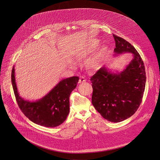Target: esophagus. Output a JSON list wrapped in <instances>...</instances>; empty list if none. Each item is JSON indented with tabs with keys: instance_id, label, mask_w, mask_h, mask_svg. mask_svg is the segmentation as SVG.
<instances>
[{
	"instance_id": "esophagus-1",
	"label": "esophagus",
	"mask_w": 160,
	"mask_h": 160,
	"mask_svg": "<svg viewBox=\"0 0 160 160\" xmlns=\"http://www.w3.org/2000/svg\"><path fill=\"white\" fill-rule=\"evenodd\" d=\"M86 79L83 77V76H81L79 78V82L81 83V82H86Z\"/></svg>"
}]
</instances>
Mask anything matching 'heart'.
<instances>
[{"label":"heart","instance_id":"1","mask_svg":"<svg viewBox=\"0 0 160 160\" xmlns=\"http://www.w3.org/2000/svg\"><path fill=\"white\" fill-rule=\"evenodd\" d=\"M98 46V42H94V43H91L89 45L84 47L79 53L78 57L80 58H83L86 57L88 55L91 54L93 52H94L97 47ZM102 52H99L98 53L96 54L94 57H93L89 61V65L92 67V68H97L98 67L102 62Z\"/></svg>","mask_w":160,"mask_h":160}]
</instances>
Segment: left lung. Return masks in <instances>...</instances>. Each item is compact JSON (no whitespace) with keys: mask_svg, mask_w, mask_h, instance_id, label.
<instances>
[{"mask_svg":"<svg viewBox=\"0 0 160 160\" xmlns=\"http://www.w3.org/2000/svg\"><path fill=\"white\" fill-rule=\"evenodd\" d=\"M116 54L129 52L133 59L122 71L113 73L102 67L91 78L92 103L107 120L118 122L131 117L138 108L145 88L143 62L134 47L113 34Z\"/></svg>","mask_w":160,"mask_h":160,"instance_id":"obj_1","label":"left lung"}]
</instances>
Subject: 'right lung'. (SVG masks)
Listing matches in <instances>:
<instances>
[{"label": "right lung", "instance_id": "obj_1", "mask_svg": "<svg viewBox=\"0 0 160 160\" xmlns=\"http://www.w3.org/2000/svg\"><path fill=\"white\" fill-rule=\"evenodd\" d=\"M79 78L72 76L60 81L41 99L36 102L26 100L19 95L15 82V67L12 71V82L17 103L32 122L48 128L62 124L69 112V95L76 87Z\"/></svg>", "mask_w": 160, "mask_h": 160}]
</instances>
